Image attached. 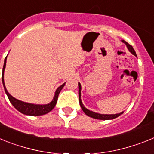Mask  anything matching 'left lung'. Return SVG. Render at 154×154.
Instances as JSON below:
<instances>
[{
    "instance_id": "left-lung-1",
    "label": "left lung",
    "mask_w": 154,
    "mask_h": 154,
    "mask_svg": "<svg viewBox=\"0 0 154 154\" xmlns=\"http://www.w3.org/2000/svg\"><path fill=\"white\" fill-rule=\"evenodd\" d=\"M122 42H123V43L126 45L130 52H131L133 55L137 56V55H136V51L135 50L133 49V46L130 45V44H128L127 42H125L124 40H122ZM81 89H82L81 84L79 82V97L80 106H81L82 111L85 113V115L89 116V117H92L93 118V119H102V120H109V119H116V117L119 116L121 114L123 113V112H119V113H116V114H100V113H98V112H93V111H90L89 109L85 108V107L84 106V105L82 104V99H81Z\"/></svg>"
}]
</instances>
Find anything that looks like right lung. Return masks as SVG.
Here are the masks:
<instances>
[{"instance_id": "1", "label": "right lung", "mask_w": 154, "mask_h": 154, "mask_svg": "<svg viewBox=\"0 0 154 154\" xmlns=\"http://www.w3.org/2000/svg\"><path fill=\"white\" fill-rule=\"evenodd\" d=\"M8 56V55H7ZM6 62H7V57L5 59V63H4V66H3V71H2V83L4 85V88H5V91L6 92L7 96H8V99L10 100L11 103L13 105V106L17 110H18L19 112H21V113L24 114V115L28 116H42L45 115L46 113H48L50 111L55 108V105L57 103V100H58V95L60 93L61 90L62 89L64 86L65 85V83L62 84V85L58 87V89L55 90V96L53 97V99L49 103L45 105H40V104H33V103H25V102L21 101L19 99H15L14 97L11 95L9 92H8L6 89V86H5V79H4V74H5V69L6 67Z\"/></svg>"}]
</instances>
